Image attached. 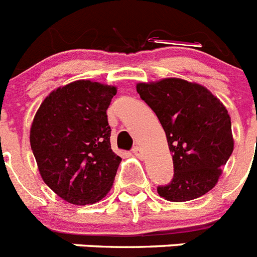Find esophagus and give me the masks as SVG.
I'll list each match as a JSON object with an SVG mask.
<instances>
[{
    "mask_svg": "<svg viewBox=\"0 0 257 257\" xmlns=\"http://www.w3.org/2000/svg\"><path fill=\"white\" fill-rule=\"evenodd\" d=\"M133 153L137 156L138 159H142L143 157V150L140 148V147H134L133 148Z\"/></svg>",
    "mask_w": 257,
    "mask_h": 257,
    "instance_id": "1",
    "label": "esophagus"
}]
</instances>
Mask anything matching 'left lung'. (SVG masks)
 I'll use <instances>...</instances> for the list:
<instances>
[{"instance_id": "obj_1", "label": "left lung", "mask_w": 257, "mask_h": 257, "mask_svg": "<svg viewBox=\"0 0 257 257\" xmlns=\"http://www.w3.org/2000/svg\"><path fill=\"white\" fill-rule=\"evenodd\" d=\"M140 98L156 113L173 155L174 175L157 192L169 201H188L216 186L234 150L226 107L205 87L168 78L139 83Z\"/></svg>"}]
</instances>
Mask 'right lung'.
I'll list each match as a JSON object with an SVG mask.
<instances>
[{"mask_svg": "<svg viewBox=\"0 0 257 257\" xmlns=\"http://www.w3.org/2000/svg\"><path fill=\"white\" fill-rule=\"evenodd\" d=\"M113 85L76 80L53 91L34 118L30 143L43 181L75 205L110 191L120 157L111 151L106 110Z\"/></svg>", "mask_w": 257, "mask_h": 257, "instance_id": "1", "label": "right lung"}]
</instances>
